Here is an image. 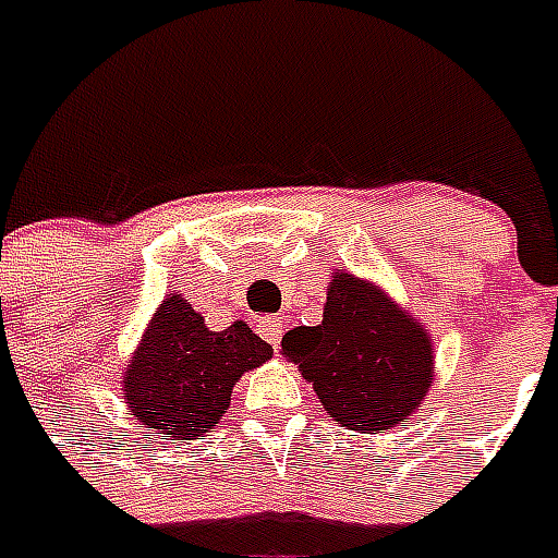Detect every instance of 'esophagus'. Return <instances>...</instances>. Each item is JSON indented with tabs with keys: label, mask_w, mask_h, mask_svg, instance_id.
I'll use <instances>...</instances> for the list:
<instances>
[{
	"label": "esophagus",
	"mask_w": 558,
	"mask_h": 558,
	"mask_svg": "<svg viewBox=\"0 0 558 558\" xmlns=\"http://www.w3.org/2000/svg\"><path fill=\"white\" fill-rule=\"evenodd\" d=\"M257 332H260L263 339L269 341L271 348H278L280 336H283V322L275 318V315H271V318H260V322H257Z\"/></svg>",
	"instance_id": "1"
}]
</instances>
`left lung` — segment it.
Listing matches in <instances>:
<instances>
[{
	"mask_svg": "<svg viewBox=\"0 0 558 558\" xmlns=\"http://www.w3.org/2000/svg\"><path fill=\"white\" fill-rule=\"evenodd\" d=\"M280 350L313 381L327 414L362 434L408 420L432 385V341L423 327L353 275H336L324 322L289 330Z\"/></svg>",
	"mask_w": 558,
	"mask_h": 558,
	"instance_id": "1",
	"label": "left lung"
}]
</instances>
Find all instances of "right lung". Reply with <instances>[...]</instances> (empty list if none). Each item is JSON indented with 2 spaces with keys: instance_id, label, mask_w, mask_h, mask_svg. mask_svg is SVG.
<instances>
[{
  "instance_id": "1",
  "label": "right lung",
  "mask_w": 558,
  "mask_h": 558,
  "mask_svg": "<svg viewBox=\"0 0 558 558\" xmlns=\"http://www.w3.org/2000/svg\"><path fill=\"white\" fill-rule=\"evenodd\" d=\"M266 359L271 348L248 324L214 332L191 304L170 295L126 367V402L147 432L199 440L228 411L234 381Z\"/></svg>"
}]
</instances>
